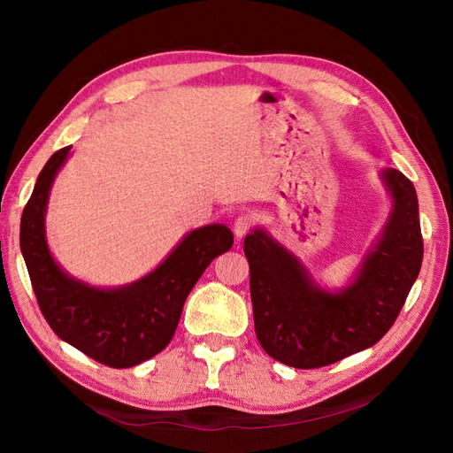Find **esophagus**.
<instances>
[{"label": "esophagus", "mask_w": 453, "mask_h": 453, "mask_svg": "<svg viewBox=\"0 0 453 453\" xmlns=\"http://www.w3.org/2000/svg\"><path fill=\"white\" fill-rule=\"evenodd\" d=\"M251 226H253V220L250 214H241V217H236L234 224H233V233L236 236V241H241L244 234H248Z\"/></svg>", "instance_id": "esophagus-1"}]
</instances>
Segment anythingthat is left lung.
Returning a JSON list of instances; mask_svg holds the SVG:
<instances>
[{
	"label": "left lung",
	"instance_id": "obj_1",
	"mask_svg": "<svg viewBox=\"0 0 453 453\" xmlns=\"http://www.w3.org/2000/svg\"><path fill=\"white\" fill-rule=\"evenodd\" d=\"M382 180L393 211L356 279L332 294L265 229L244 241L255 334L273 360L316 369L372 347L393 326L418 277L424 244L413 183L396 169Z\"/></svg>",
	"mask_w": 453,
	"mask_h": 453
}]
</instances>
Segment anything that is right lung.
<instances>
[{
  "mask_svg": "<svg viewBox=\"0 0 453 453\" xmlns=\"http://www.w3.org/2000/svg\"><path fill=\"white\" fill-rule=\"evenodd\" d=\"M69 150L55 152L36 180L21 214V253L40 311L55 334L103 365L134 367L171 343L188 292L212 258L233 246V233L222 224L198 227L142 279L110 290L88 287L55 263L45 241L47 200Z\"/></svg>",
  "mask_w": 453,
  "mask_h": 453,
  "instance_id": "1",
  "label": "right lung"
}]
</instances>
